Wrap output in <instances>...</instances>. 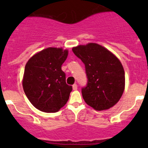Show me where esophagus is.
Wrapping results in <instances>:
<instances>
[{
  "label": "esophagus",
  "instance_id": "obj_1",
  "mask_svg": "<svg viewBox=\"0 0 148 148\" xmlns=\"http://www.w3.org/2000/svg\"><path fill=\"white\" fill-rule=\"evenodd\" d=\"M73 89L74 90H76L77 89H78V86H77L76 84H73Z\"/></svg>",
  "mask_w": 148,
  "mask_h": 148
}]
</instances>
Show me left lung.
<instances>
[{
    "label": "left lung",
    "mask_w": 148,
    "mask_h": 148,
    "mask_svg": "<svg viewBox=\"0 0 148 148\" xmlns=\"http://www.w3.org/2000/svg\"><path fill=\"white\" fill-rule=\"evenodd\" d=\"M73 52L85 66L87 83L82 88L85 102L96 110L112 108L125 89V71L119 60L93 43L73 47Z\"/></svg>",
    "instance_id": "obj_1"
}]
</instances>
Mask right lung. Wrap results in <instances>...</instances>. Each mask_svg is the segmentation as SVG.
Returning <instances> with one entry per match:
<instances>
[{
  "mask_svg": "<svg viewBox=\"0 0 148 148\" xmlns=\"http://www.w3.org/2000/svg\"><path fill=\"white\" fill-rule=\"evenodd\" d=\"M67 50L49 47L35 54L24 69L23 88L32 105L45 113H56L67 102L73 87L66 83L61 65Z\"/></svg>",
  "mask_w": 148,
  "mask_h": 148,
  "instance_id": "right-lung-1",
  "label": "right lung"
}]
</instances>
